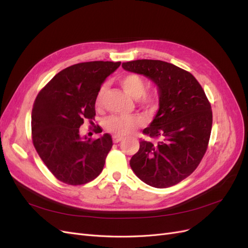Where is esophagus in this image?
<instances>
[{
    "label": "esophagus",
    "mask_w": 248,
    "mask_h": 248,
    "mask_svg": "<svg viewBox=\"0 0 248 248\" xmlns=\"http://www.w3.org/2000/svg\"><path fill=\"white\" fill-rule=\"evenodd\" d=\"M123 139H124L123 137H120V136H112V141H114V142L121 141Z\"/></svg>",
    "instance_id": "esophagus-1"
}]
</instances>
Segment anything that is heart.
<instances>
[{"instance_id": "b5f03b06", "label": "heart", "mask_w": 248, "mask_h": 248, "mask_svg": "<svg viewBox=\"0 0 248 248\" xmlns=\"http://www.w3.org/2000/svg\"><path fill=\"white\" fill-rule=\"evenodd\" d=\"M120 84L125 90L127 94H129L133 98H140L142 103L152 104L155 101L154 96L147 94L146 82L137 73H127L120 78ZM106 86H101L97 92L95 98L96 108L102 106L104 95H106ZM141 124V120L136 116H109L106 120V128L115 133L116 136H126L136 130Z\"/></svg>"}]
</instances>
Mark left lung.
I'll return each instance as SVG.
<instances>
[{"instance_id": "obj_1", "label": "left lung", "mask_w": 248, "mask_h": 248, "mask_svg": "<svg viewBox=\"0 0 248 248\" xmlns=\"http://www.w3.org/2000/svg\"><path fill=\"white\" fill-rule=\"evenodd\" d=\"M158 87L159 109L142 133L157 142L141 140L130 159L142 182L167 188L192 174L204 157L212 129V109L192 74L160 60H136L122 64Z\"/></svg>"}]
</instances>
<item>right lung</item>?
Here are the masks:
<instances>
[{
	"label": "right lung",
	"instance_id": "1",
	"mask_svg": "<svg viewBox=\"0 0 248 248\" xmlns=\"http://www.w3.org/2000/svg\"><path fill=\"white\" fill-rule=\"evenodd\" d=\"M121 62L93 61L67 67L37 95L32 109V140L40 158L60 181L81 185L98 177L112 147L108 133L81 139L79 127L96 115L97 92ZM101 130L98 126L96 133Z\"/></svg>",
	"mask_w": 248,
	"mask_h": 248
}]
</instances>
